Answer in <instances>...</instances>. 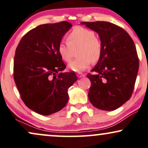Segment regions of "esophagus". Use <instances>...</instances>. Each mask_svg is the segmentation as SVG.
Here are the masks:
<instances>
[{
    "mask_svg": "<svg viewBox=\"0 0 148 148\" xmlns=\"http://www.w3.org/2000/svg\"><path fill=\"white\" fill-rule=\"evenodd\" d=\"M76 75H77V76L78 78H81V77H85V75H84L82 73H77L76 74Z\"/></svg>",
    "mask_w": 148,
    "mask_h": 148,
    "instance_id": "esophagus-1",
    "label": "esophagus"
}]
</instances>
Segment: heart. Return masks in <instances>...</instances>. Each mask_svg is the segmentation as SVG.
<instances>
[{
    "mask_svg": "<svg viewBox=\"0 0 148 148\" xmlns=\"http://www.w3.org/2000/svg\"><path fill=\"white\" fill-rule=\"evenodd\" d=\"M95 36L93 31L82 27H75L67 35V43L61 42L58 45V53L65 62L71 61L74 50L78 49L77 56L79 58L69 64L71 71L81 72L90 66L91 62L95 63L99 61L102 46L101 42Z\"/></svg>",
    "mask_w": 148,
    "mask_h": 148,
    "instance_id": "heart-1",
    "label": "heart"
}]
</instances>
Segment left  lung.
Returning a JSON list of instances; mask_svg holds the SVG:
<instances>
[{
	"label": "left lung",
	"instance_id": "8db88e82",
	"mask_svg": "<svg viewBox=\"0 0 148 148\" xmlns=\"http://www.w3.org/2000/svg\"><path fill=\"white\" fill-rule=\"evenodd\" d=\"M98 34L101 58L87 77L91 82L88 99L97 108L114 110L132 95L138 70L136 47L129 34L109 22H83Z\"/></svg>",
	"mask_w": 148,
	"mask_h": 148
}]
</instances>
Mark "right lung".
Returning a JSON list of instances; mask_svg holds the SVG:
<instances>
[{
	"mask_svg": "<svg viewBox=\"0 0 148 148\" xmlns=\"http://www.w3.org/2000/svg\"><path fill=\"white\" fill-rule=\"evenodd\" d=\"M69 22L45 24L23 36L16 50L14 78L21 97L31 110L42 115L58 112L66 105L68 89L77 78L66 68L58 51Z\"/></svg>",
	"mask_w": 148,
	"mask_h": 148,
	"instance_id": "add662e5",
	"label": "right lung"
}]
</instances>
